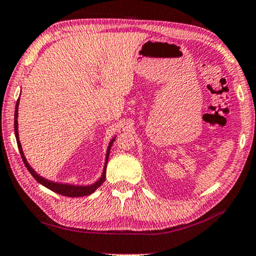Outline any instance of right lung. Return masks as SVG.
Segmentation results:
<instances>
[{
  "label": "right lung",
  "mask_w": 256,
  "mask_h": 256,
  "mask_svg": "<svg viewBox=\"0 0 256 256\" xmlns=\"http://www.w3.org/2000/svg\"><path fill=\"white\" fill-rule=\"evenodd\" d=\"M18 104H20V98L18 100V102H16V107H15V121H14V129H15V136H16V141H18V150H20V154H21V158L23 162H24V166L28 169L29 172L34 176V178L36 181L38 182V184H41L42 186H44V187H47L48 189H50V190L55 192V193L58 194H61V195H64V196H68V198H76V196H86V195H90L94 193V192L98 189L100 186L104 184V180H106V168H107V164H108V158H109V152H110V148H112V142L115 141V138H112V140L109 142V146L107 148V154H106V164H104V172H102L101 178H98V181L95 182V184H92L90 186H74V184H58V182H52V181H49L47 178L40 176V175L36 172L34 169H32L30 166H29L28 162H26V158L24 156V154H23V150H22V146H21V142H20V138H18Z\"/></svg>",
  "instance_id": "right-lung-1"
}]
</instances>
